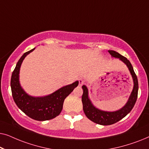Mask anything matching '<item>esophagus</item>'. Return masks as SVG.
<instances>
[{"label":"esophagus","mask_w":149,"mask_h":149,"mask_svg":"<svg viewBox=\"0 0 149 149\" xmlns=\"http://www.w3.org/2000/svg\"><path fill=\"white\" fill-rule=\"evenodd\" d=\"M85 83V81L83 79H80L79 80V86H82V85Z\"/></svg>","instance_id":"34e87169"}]
</instances>
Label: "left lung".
<instances>
[{
    "mask_svg": "<svg viewBox=\"0 0 149 149\" xmlns=\"http://www.w3.org/2000/svg\"><path fill=\"white\" fill-rule=\"evenodd\" d=\"M109 54L113 57L119 58L120 60L125 63L129 68L131 73L132 78L134 81V89L130 95V98L128 100L127 102L121 109L115 112H106L100 111L99 109H96L93 107L91 104L90 100L88 97V90L85 85H83L82 88L83 89V93L82 95V102H83V111L86 115V117L90 119L91 121L94 122L97 124L102 125H112L117 123L120 120L125 117L132 109H133L134 106L135 105L138 97V82L137 76H136L135 72H134L133 67H132L131 63L127 60L125 57L121 56L119 53L115 51L109 50Z\"/></svg>",
    "mask_w": 149,
    "mask_h": 149,
    "instance_id": "left-lung-1",
    "label": "left lung"
}]
</instances>
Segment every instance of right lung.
<instances>
[{
  "mask_svg": "<svg viewBox=\"0 0 149 149\" xmlns=\"http://www.w3.org/2000/svg\"><path fill=\"white\" fill-rule=\"evenodd\" d=\"M34 49L24 53L13 71L11 79L12 96L18 108L28 117L36 121H47L60 115L65 98L78 85L79 81L63 87L47 96L34 97L28 95L20 86L19 72L24 59Z\"/></svg>",
  "mask_w": 149,
  "mask_h": 149,
  "instance_id": "right-lung-1",
  "label": "right lung"
}]
</instances>
